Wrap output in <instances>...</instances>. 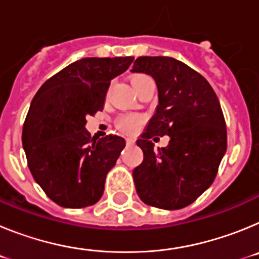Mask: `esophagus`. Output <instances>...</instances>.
<instances>
[{
	"mask_svg": "<svg viewBox=\"0 0 259 259\" xmlns=\"http://www.w3.org/2000/svg\"><path fill=\"white\" fill-rule=\"evenodd\" d=\"M125 143H127V145H134L135 140L134 139H125Z\"/></svg>",
	"mask_w": 259,
	"mask_h": 259,
	"instance_id": "esophagus-1",
	"label": "esophagus"
}]
</instances>
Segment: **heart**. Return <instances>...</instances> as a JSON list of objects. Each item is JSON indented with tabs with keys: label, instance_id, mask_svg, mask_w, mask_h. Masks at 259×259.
Here are the masks:
<instances>
[{
	"label": "heart",
	"instance_id": "1",
	"mask_svg": "<svg viewBox=\"0 0 259 259\" xmlns=\"http://www.w3.org/2000/svg\"><path fill=\"white\" fill-rule=\"evenodd\" d=\"M150 79L148 75L145 74H135L131 77V84L134 88H136L139 84H141L145 80ZM143 123V118L140 115H135V114H124V115L119 116L116 120V127L120 131L125 132V134H134L139 130L140 124Z\"/></svg>",
	"mask_w": 259,
	"mask_h": 259
}]
</instances>
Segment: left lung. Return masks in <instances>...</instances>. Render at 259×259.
Listing matches in <instances>:
<instances>
[{"label":"left lung","mask_w":259,"mask_h":259,"mask_svg":"<svg viewBox=\"0 0 259 259\" xmlns=\"http://www.w3.org/2000/svg\"><path fill=\"white\" fill-rule=\"evenodd\" d=\"M132 72L150 75L158 88L155 114L137 140L144 153L134 170L137 194L150 206L183 209L211 185L227 149L221 104L202 75L171 57H139ZM155 134L170 136L166 148L154 149Z\"/></svg>","instance_id":"left-lung-1"}]
</instances>
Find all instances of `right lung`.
<instances>
[{
    "instance_id": "right-lung-1",
    "label": "right lung",
    "mask_w": 259,
    "mask_h": 259,
    "mask_svg": "<svg viewBox=\"0 0 259 259\" xmlns=\"http://www.w3.org/2000/svg\"><path fill=\"white\" fill-rule=\"evenodd\" d=\"M132 62L134 57L79 59L49 77L32 100L23 148L33 179L59 206L85 207L101 198L125 141L116 135L92 137L87 116L102 111L111 79Z\"/></svg>"
}]
</instances>
